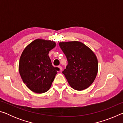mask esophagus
Wrapping results in <instances>:
<instances>
[{"label": "esophagus", "instance_id": "obj_1", "mask_svg": "<svg viewBox=\"0 0 123 123\" xmlns=\"http://www.w3.org/2000/svg\"><path fill=\"white\" fill-rule=\"evenodd\" d=\"M58 67L59 68V69H60V70H62V67L61 66H59V67Z\"/></svg>", "mask_w": 123, "mask_h": 123}]
</instances>
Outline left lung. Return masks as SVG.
Listing matches in <instances>:
<instances>
[{"label": "left lung", "mask_w": 123, "mask_h": 123, "mask_svg": "<svg viewBox=\"0 0 123 123\" xmlns=\"http://www.w3.org/2000/svg\"><path fill=\"white\" fill-rule=\"evenodd\" d=\"M59 45L68 61L62 73L68 84L77 91L87 88L94 82L98 71V62L94 52L79 41L62 42Z\"/></svg>", "instance_id": "1"}]
</instances>
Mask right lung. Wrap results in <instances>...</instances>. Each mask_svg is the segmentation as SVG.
<instances>
[{
  "mask_svg": "<svg viewBox=\"0 0 123 123\" xmlns=\"http://www.w3.org/2000/svg\"><path fill=\"white\" fill-rule=\"evenodd\" d=\"M55 46L54 41L36 39L22 52L19 62L20 75L27 87L35 93L48 91L59 70L52 65L48 55Z\"/></svg>",
  "mask_w": 123,
  "mask_h": 123,
  "instance_id": "add662e5",
  "label": "right lung"
}]
</instances>
